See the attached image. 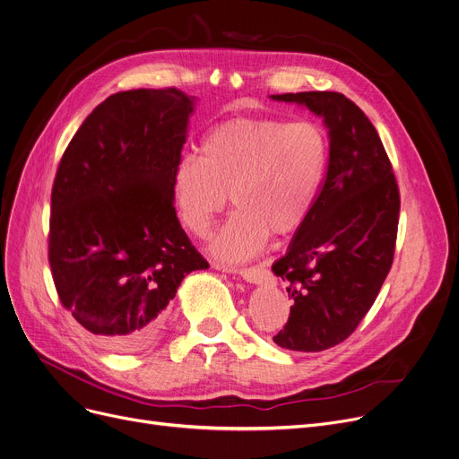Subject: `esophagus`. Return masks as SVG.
<instances>
[{"mask_svg": "<svg viewBox=\"0 0 459 459\" xmlns=\"http://www.w3.org/2000/svg\"><path fill=\"white\" fill-rule=\"evenodd\" d=\"M219 270H224V272H230V273H238L244 281H248V283H254V285H263V283H268V281L272 279L270 277V272L263 266H252V268H228V266H221L217 264Z\"/></svg>", "mask_w": 459, "mask_h": 459, "instance_id": "obj_1", "label": "esophagus"}]
</instances>
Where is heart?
I'll return each mask as SVG.
<instances>
[{"label": "heart", "instance_id": "1", "mask_svg": "<svg viewBox=\"0 0 459 459\" xmlns=\"http://www.w3.org/2000/svg\"><path fill=\"white\" fill-rule=\"evenodd\" d=\"M329 167V139L312 121L231 119L202 141V158L186 154L172 174L182 224L205 237L228 205L237 211L209 252L222 263L255 257L272 235L299 230L320 196Z\"/></svg>", "mask_w": 459, "mask_h": 459}]
</instances>
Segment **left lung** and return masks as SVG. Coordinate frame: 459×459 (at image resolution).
<instances>
[{
	"label": "left lung",
	"instance_id": "left-lung-1",
	"mask_svg": "<svg viewBox=\"0 0 459 459\" xmlns=\"http://www.w3.org/2000/svg\"><path fill=\"white\" fill-rule=\"evenodd\" d=\"M324 119L329 167L308 219L287 254L272 264L292 299L273 342L318 352L343 342L362 322L392 268L399 189L382 141L366 114L336 91L270 95Z\"/></svg>",
	"mask_w": 459,
	"mask_h": 459
}]
</instances>
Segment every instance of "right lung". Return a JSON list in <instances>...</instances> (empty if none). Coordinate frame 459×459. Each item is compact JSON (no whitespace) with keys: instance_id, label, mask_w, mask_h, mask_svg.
Returning <instances> with one entry per match:
<instances>
[{"instance_id":"obj_1","label":"right lung","mask_w":459,"mask_h":459,"mask_svg":"<svg viewBox=\"0 0 459 459\" xmlns=\"http://www.w3.org/2000/svg\"><path fill=\"white\" fill-rule=\"evenodd\" d=\"M196 97L110 95L84 119L51 193L49 264L62 305L102 347L147 349L184 277L209 264L174 209L172 174Z\"/></svg>"}]
</instances>
